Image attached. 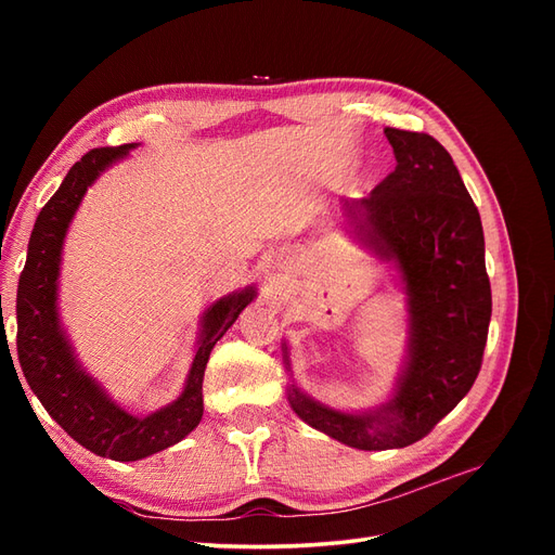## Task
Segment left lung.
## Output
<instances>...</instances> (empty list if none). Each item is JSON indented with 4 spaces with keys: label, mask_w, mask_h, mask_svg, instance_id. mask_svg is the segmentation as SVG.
Masks as SVG:
<instances>
[{
    "label": "left lung",
    "mask_w": 555,
    "mask_h": 555,
    "mask_svg": "<svg viewBox=\"0 0 555 555\" xmlns=\"http://www.w3.org/2000/svg\"><path fill=\"white\" fill-rule=\"evenodd\" d=\"M396 169L365 198L343 201L357 238L393 261L410 312L408 361L382 408L347 414L289 386V405L343 444L384 451L426 438L473 389L491 322L479 210L447 150L428 133L386 127ZM284 365L289 371L287 345Z\"/></svg>",
    "instance_id": "1"
}]
</instances>
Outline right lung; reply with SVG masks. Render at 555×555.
<instances>
[{
  "label": "right lung",
  "mask_w": 555,
  "mask_h": 555,
  "mask_svg": "<svg viewBox=\"0 0 555 555\" xmlns=\"http://www.w3.org/2000/svg\"><path fill=\"white\" fill-rule=\"evenodd\" d=\"M139 143L94 147L76 162L60 190L41 208L31 231L27 261L18 282V361L29 389L46 412L96 456L139 461L180 442L204 416V373L215 343L255 300V287L212 304L201 319L198 347L182 393L153 414L137 416L117 405L80 363L57 314V278L66 229L90 184Z\"/></svg>",
  "instance_id": "right-lung-1"
}]
</instances>
